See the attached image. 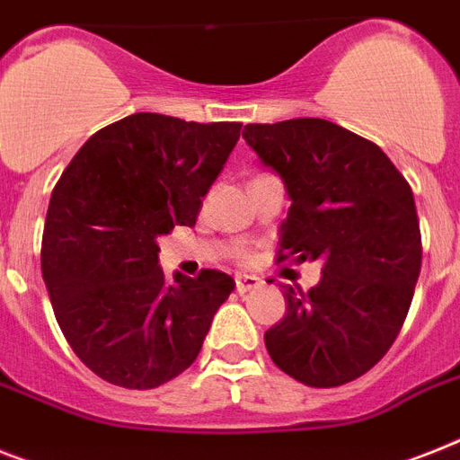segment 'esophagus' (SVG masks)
Returning <instances> with one entry per match:
<instances>
[{
  "mask_svg": "<svg viewBox=\"0 0 460 460\" xmlns=\"http://www.w3.org/2000/svg\"><path fill=\"white\" fill-rule=\"evenodd\" d=\"M262 286V281L257 279V276H248V274H241L236 276V290L238 293H250V290H255Z\"/></svg>",
  "mask_w": 460,
  "mask_h": 460,
  "instance_id": "34e87169",
  "label": "esophagus"
}]
</instances>
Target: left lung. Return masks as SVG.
Instances as JSON below:
<instances>
[{
	"mask_svg": "<svg viewBox=\"0 0 460 460\" xmlns=\"http://www.w3.org/2000/svg\"><path fill=\"white\" fill-rule=\"evenodd\" d=\"M243 139L288 191L279 262L323 264L307 293L283 286L269 357L309 387L345 385L385 357L411 307L423 257L411 186L380 146L321 118L245 125Z\"/></svg>",
	"mask_w": 460,
	"mask_h": 460,
	"instance_id": "1",
	"label": "left lung"
}]
</instances>
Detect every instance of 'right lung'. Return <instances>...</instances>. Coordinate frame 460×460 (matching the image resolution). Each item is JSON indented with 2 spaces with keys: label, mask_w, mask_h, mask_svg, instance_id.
<instances>
[{
  "label": "right lung",
  "mask_w": 460,
  "mask_h": 460,
  "mask_svg": "<svg viewBox=\"0 0 460 460\" xmlns=\"http://www.w3.org/2000/svg\"><path fill=\"white\" fill-rule=\"evenodd\" d=\"M241 122L134 113L92 134L49 200L42 276L63 335L99 378L151 390L196 361L234 279L165 281L158 238L193 226Z\"/></svg>",
  "instance_id": "add662e5"
}]
</instances>
